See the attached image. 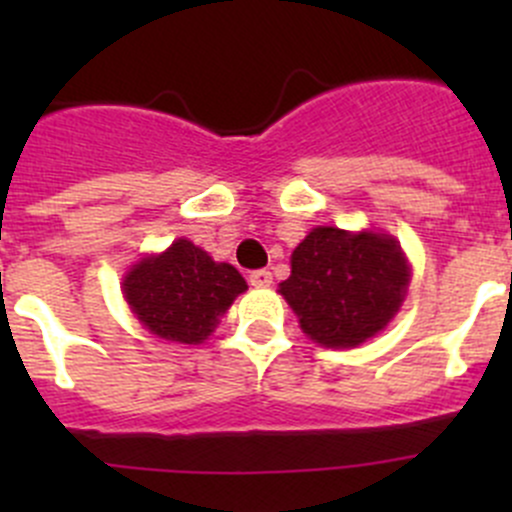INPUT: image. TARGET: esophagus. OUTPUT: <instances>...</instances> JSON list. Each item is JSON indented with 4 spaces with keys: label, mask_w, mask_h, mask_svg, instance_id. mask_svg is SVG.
Listing matches in <instances>:
<instances>
[{
    "label": "esophagus",
    "mask_w": 512,
    "mask_h": 512,
    "mask_svg": "<svg viewBox=\"0 0 512 512\" xmlns=\"http://www.w3.org/2000/svg\"><path fill=\"white\" fill-rule=\"evenodd\" d=\"M250 285L252 287H270L272 285V272L270 270L250 272Z\"/></svg>",
    "instance_id": "34e87169"
}]
</instances>
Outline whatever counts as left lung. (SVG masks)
<instances>
[{"label":"left lung","mask_w":512,"mask_h":512,"mask_svg":"<svg viewBox=\"0 0 512 512\" xmlns=\"http://www.w3.org/2000/svg\"><path fill=\"white\" fill-rule=\"evenodd\" d=\"M406 285L409 267L394 237L314 227L292 252L280 292L314 342L356 347L399 312Z\"/></svg>","instance_id":"8db88e82"}]
</instances>
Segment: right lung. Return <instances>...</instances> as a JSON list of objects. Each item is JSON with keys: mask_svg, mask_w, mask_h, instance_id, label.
Here are the masks:
<instances>
[{"mask_svg": "<svg viewBox=\"0 0 512 512\" xmlns=\"http://www.w3.org/2000/svg\"><path fill=\"white\" fill-rule=\"evenodd\" d=\"M240 272L215 262L190 240H175L163 255L128 272L123 294L148 332L180 344H200L232 299L245 292Z\"/></svg>", "mask_w": 512, "mask_h": 512, "instance_id": "1", "label": "right lung"}]
</instances>
